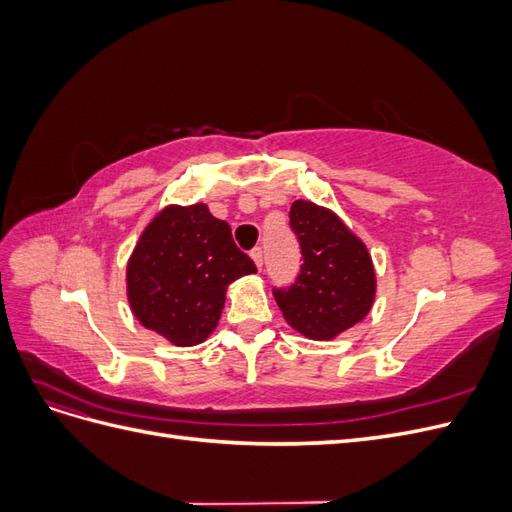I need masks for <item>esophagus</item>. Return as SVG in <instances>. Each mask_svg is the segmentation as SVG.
I'll return each mask as SVG.
<instances>
[{
  "mask_svg": "<svg viewBox=\"0 0 512 512\" xmlns=\"http://www.w3.org/2000/svg\"><path fill=\"white\" fill-rule=\"evenodd\" d=\"M250 256H252V260H254V265H256L258 269H262V260H265V256H262V247H254Z\"/></svg>",
  "mask_w": 512,
  "mask_h": 512,
  "instance_id": "34e87169",
  "label": "esophagus"
}]
</instances>
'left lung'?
Masks as SVG:
<instances>
[{
  "label": "left lung",
  "instance_id": "left-lung-1",
  "mask_svg": "<svg viewBox=\"0 0 512 512\" xmlns=\"http://www.w3.org/2000/svg\"><path fill=\"white\" fill-rule=\"evenodd\" d=\"M290 226L301 243V275L273 297L294 331L329 342L371 312L378 286L374 262L344 220L312 200H294Z\"/></svg>",
  "mask_w": 512,
  "mask_h": 512
}]
</instances>
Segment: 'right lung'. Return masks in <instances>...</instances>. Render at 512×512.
<instances>
[{"instance_id": "obj_1", "label": "right lung", "mask_w": 512, "mask_h": 512, "mask_svg": "<svg viewBox=\"0 0 512 512\" xmlns=\"http://www.w3.org/2000/svg\"><path fill=\"white\" fill-rule=\"evenodd\" d=\"M252 273V258L205 203L166 205L128 258L126 294L145 329L188 348L203 344L218 327L228 286Z\"/></svg>"}]
</instances>
